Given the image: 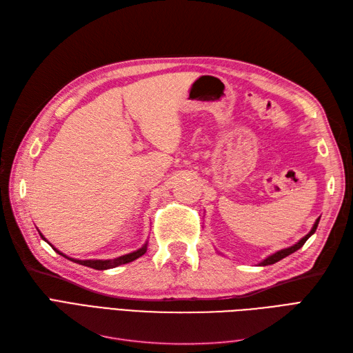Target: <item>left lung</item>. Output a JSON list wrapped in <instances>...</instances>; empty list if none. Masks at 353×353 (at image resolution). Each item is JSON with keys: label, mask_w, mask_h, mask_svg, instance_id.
<instances>
[{"label": "left lung", "mask_w": 353, "mask_h": 353, "mask_svg": "<svg viewBox=\"0 0 353 353\" xmlns=\"http://www.w3.org/2000/svg\"><path fill=\"white\" fill-rule=\"evenodd\" d=\"M318 222H319V218L315 221V223H314V227H312V230L309 231L306 236L303 237V239H301L299 240L296 244H293V245H290V248H287V249H281V250H279V252H275V253H272V254H270L268 258H265L259 265L261 266H266V265H272V263H275V262H279V261H281V259H284L285 256H288V254H292V253H294L296 250H299L302 248V245L306 243V240L312 236V234L316 231V227H318Z\"/></svg>", "instance_id": "left-lung-1"}]
</instances>
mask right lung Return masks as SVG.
Here are the masks:
<instances>
[{
  "instance_id": "right-lung-1",
  "label": "right lung",
  "mask_w": 353,
  "mask_h": 353,
  "mask_svg": "<svg viewBox=\"0 0 353 353\" xmlns=\"http://www.w3.org/2000/svg\"><path fill=\"white\" fill-rule=\"evenodd\" d=\"M39 236L42 237V240H46V237L42 236V234L39 232ZM47 241V240H46ZM48 243V241H47ZM50 244V243H48ZM52 249H54L59 254L65 256L66 259L72 261V262H77L79 265H83V266H88V268H94V270H110V268H116V266L119 265H123V263H130L135 259L140 258V256H143L145 252H147V243L143 245V248H140L138 250L132 252V253H128V254H123V256H119V258H114V259H108V261H101V259H87V261H79V259H73V258H69V256L63 254L60 250H57L54 245L50 244Z\"/></svg>"
}]
</instances>
